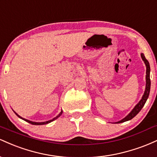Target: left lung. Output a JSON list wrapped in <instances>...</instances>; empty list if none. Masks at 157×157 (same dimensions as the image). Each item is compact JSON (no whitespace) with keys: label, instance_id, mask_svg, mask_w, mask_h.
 I'll use <instances>...</instances> for the list:
<instances>
[{"label":"left lung","instance_id":"left-lung-1","mask_svg":"<svg viewBox=\"0 0 157 157\" xmlns=\"http://www.w3.org/2000/svg\"><path fill=\"white\" fill-rule=\"evenodd\" d=\"M141 57L142 60L144 61L145 63V66H146V77H145V79H146V86H145V92H144L143 96H142L141 100L138 102L137 105H136L135 107L134 108V109L131 111L127 116L125 117V118L122 119V120L120 121L117 122L116 123H121V122H124L125 121H128V120H131L132 118H134L135 116H136L137 113L141 111V109L143 108L144 105L145 103L146 102L147 98H148L149 96V93H150V89H151V80H150V71H151V68H150V65H149L148 61L146 60L145 58V55L144 54H141Z\"/></svg>","mask_w":157,"mask_h":157}]
</instances>
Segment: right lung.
Segmentation results:
<instances>
[{
	"instance_id": "right-lung-1",
	"label": "right lung",
	"mask_w": 157,
	"mask_h": 157,
	"mask_svg": "<svg viewBox=\"0 0 157 157\" xmlns=\"http://www.w3.org/2000/svg\"><path fill=\"white\" fill-rule=\"evenodd\" d=\"M62 113H63V111H61V112L59 113L58 115H57V117H55L54 119H52V120H48V121H46V122H32V121H30V120H26V119H24V118H23V117H21V116H19L18 114H17V113H15V114L17 115V117H18L19 118H21V119H22V120H25V121L26 122H29V123H30V124H32V125H45V124H48V123H49V122H52V121H54V120H56V119H57L60 116L61 114H62Z\"/></svg>"
}]
</instances>
